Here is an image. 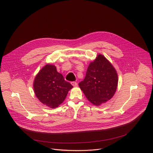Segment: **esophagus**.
<instances>
[{"label":"esophagus","instance_id":"esophagus-1","mask_svg":"<svg viewBox=\"0 0 153 153\" xmlns=\"http://www.w3.org/2000/svg\"><path fill=\"white\" fill-rule=\"evenodd\" d=\"M71 84L72 85V86H74V87L77 86V83L76 82H71Z\"/></svg>","mask_w":153,"mask_h":153}]
</instances>
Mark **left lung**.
Masks as SVG:
<instances>
[{
    "label": "left lung",
    "mask_w": 153,
    "mask_h": 153,
    "mask_svg": "<svg viewBox=\"0 0 153 153\" xmlns=\"http://www.w3.org/2000/svg\"><path fill=\"white\" fill-rule=\"evenodd\" d=\"M118 82L117 72L111 63L101 54L90 62L84 81L79 85L86 98L100 106L114 97Z\"/></svg>",
    "instance_id": "left-lung-1"
}]
</instances>
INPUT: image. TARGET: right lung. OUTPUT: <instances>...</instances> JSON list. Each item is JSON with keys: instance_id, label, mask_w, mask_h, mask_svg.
Wrapping results in <instances>:
<instances>
[{"instance_id": "right-lung-1", "label": "right lung", "mask_w": 153, "mask_h": 153, "mask_svg": "<svg viewBox=\"0 0 153 153\" xmlns=\"http://www.w3.org/2000/svg\"><path fill=\"white\" fill-rule=\"evenodd\" d=\"M73 87L59 73L54 65L46 64L36 75L33 90L36 97L45 105L51 108L59 107Z\"/></svg>"}]
</instances>
